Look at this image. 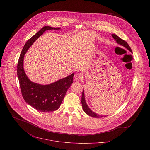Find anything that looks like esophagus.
Masks as SVG:
<instances>
[{
    "label": "esophagus",
    "mask_w": 150,
    "mask_h": 150,
    "mask_svg": "<svg viewBox=\"0 0 150 150\" xmlns=\"http://www.w3.org/2000/svg\"><path fill=\"white\" fill-rule=\"evenodd\" d=\"M83 78V76L80 73H76L74 76V80L76 81H79L80 80H81Z\"/></svg>",
    "instance_id": "obj_1"
}]
</instances>
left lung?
<instances>
[{
	"label": "left lung",
	"instance_id": "8db88e82",
	"mask_svg": "<svg viewBox=\"0 0 150 150\" xmlns=\"http://www.w3.org/2000/svg\"><path fill=\"white\" fill-rule=\"evenodd\" d=\"M111 36H112V38L115 40V41L117 42V43L122 46H124V47H125L126 48H127L128 50L129 51L131 52H132V50L130 47V46L127 43L125 40H122V39H121L120 38H119L118 36H117L115 34H112ZM81 103H82V106H83V108L84 111V112H86V114H88V115L91 116V117H94V118H102V117H106V116H103V115H99L96 113H95L94 112H93L90 108L88 106V105H86V100H85V96H84V91H83V93H82V97H81Z\"/></svg>",
	"mask_w": 150,
	"mask_h": 150
}]
</instances>
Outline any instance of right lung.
I'll return each mask as SVG.
<instances>
[{"label":"right lung","mask_w":150,"mask_h":150,"mask_svg":"<svg viewBox=\"0 0 150 150\" xmlns=\"http://www.w3.org/2000/svg\"><path fill=\"white\" fill-rule=\"evenodd\" d=\"M59 28L45 26L25 44L17 64V76L22 95L30 106L41 112H51L60 107L67 90L73 83L74 73L48 85H40L32 82L23 69L24 55L29 48L43 33L48 30H58Z\"/></svg>","instance_id":"add662e5"}]
</instances>
